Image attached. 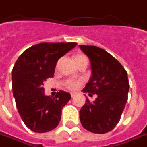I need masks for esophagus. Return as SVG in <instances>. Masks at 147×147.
<instances>
[{"instance_id": "obj_1", "label": "esophagus", "mask_w": 147, "mask_h": 147, "mask_svg": "<svg viewBox=\"0 0 147 147\" xmlns=\"http://www.w3.org/2000/svg\"><path fill=\"white\" fill-rule=\"evenodd\" d=\"M71 96L72 98H73V97H75V94H74V93H71Z\"/></svg>"}]
</instances>
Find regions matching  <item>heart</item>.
Masks as SVG:
<instances>
[{"instance_id": "b5f03b06", "label": "heart", "mask_w": 147, "mask_h": 147, "mask_svg": "<svg viewBox=\"0 0 147 147\" xmlns=\"http://www.w3.org/2000/svg\"><path fill=\"white\" fill-rule=\"evenodd\" d=\"M86 57V56L81 54L76 55V56L75 57V60L77 61V60H79L80 58H83V57ZM65 85H66V86H67L68 89H70V90H76L77 87L79 86L80 82L75 80H68L66 81Z\"/></svg>"}]
</instances>
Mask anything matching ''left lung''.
<instances>
[{"label":"left lung","instance_id":"obj_1","mask_svg":"<svg viewBox=\"0 0 147 147\" xmlns=\"http://www.w3.org/2000/svg\"><path fill=\"white\" fill-rule=\"evenodd\" d=\"M90 58L92 75L83 89L94 101L86 99L80 110V120L86 130L103 134L112 131L119 122L127 100V73L120 62L103 48L79 45Z\"/></svg>","mask_w":147,"mask_h":147}]
</instances>
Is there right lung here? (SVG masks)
I'll return each instance as SVG.
<instances>
[{
    "instance_id": "1",
    "label": "right lung",
    "mask_w": 147,
    "mask_h": 147,
    "mask_svg": "<svg viewBox=\"0 0 147 147\" xmlns=\"http://www.w3.org/2000/svg\"><path fill=\"white\" fill-rule=\"evenodd\" d=\"M76 45L41 42L27 48L17 59L12 70L13 94L23 122L31 131L47 132L59 124L71 94L59 90L55 97L46 96L43 82L53 76L58 59Z\"/></svg>"
}]
</instances>
